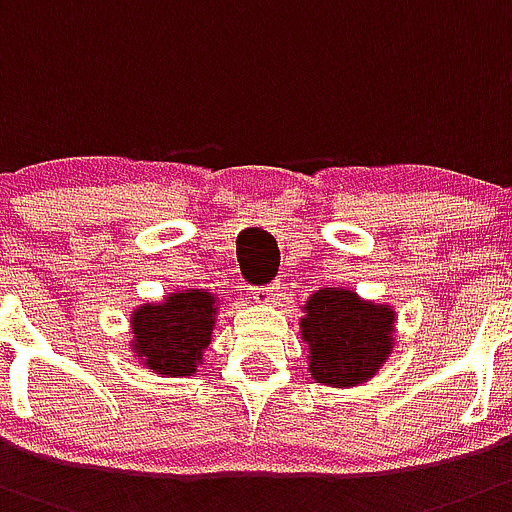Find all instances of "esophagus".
<instances>
[{
  "mask_svg": "<svg viewBox=\"0 0 512 512\" xmlns=\"http://www.w3.org/2000/svg\"><path fill=\"white\" fill-rule=\"evenodd\" d=\"M278 296V288L275 285H260V288H252V298L255 303H270Z\"/></svg>",
  "mask_w": 512,
  "mask_h": 512,
  "instance_id": "34e87169",
  "label": "esophagus"
}]
</instances>
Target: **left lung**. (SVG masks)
Instances as JSON below:
<instances>
[{
    "mask_svg": "<svg viewBox=\"0 0 512 512\" xmlns=\"http://www.w3.org/2000/svg\"><path fill=\"white\" fill-rule=\"evenodd\" d=\"M303 311L301 334L311 349L308 370L324 385L347 388L365 382L393 349V311L359 301L352 290H319Z\"/></svg>",
    "mask_w": 512,
    "mask_h": 512,
    "instance_id": "obj_1",
    "label": "left lung"
}]
</instances>
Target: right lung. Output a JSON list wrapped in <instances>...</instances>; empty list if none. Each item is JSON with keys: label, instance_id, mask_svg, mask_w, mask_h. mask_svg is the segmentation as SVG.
I'll use <instances>...</instances> for the list:
<instances>
[{"label": "right lung", "instance_id": "1", "mask_svg": "<svg viewBox=\"0 0 512 512\" xmlns=\"http://www.w3.org/2000/svg\"><path fill=\"white\" fill-rule=\"evenodd\" d=\"M214 313V296L206 290L173 293L160 306L145 303L132 316V349L158 375H191L211 342Z\"/></svg>", "mask_w": 512, "mask_h": 512}]
</instances>
